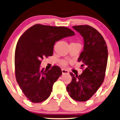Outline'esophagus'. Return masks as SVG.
I'll list each match as a JSON object with an SVG mask.
<instances>
[{"label":"esophagus","instance_id":"1","mask_svg":"<svg viewBox=\"0 0 120 120\" xmlns=\"http://www.w3.org/2000/svg\"><path fill=\"white\" fill-rule=\"evenodd\" d=\"M61 71H62V74H66V73H68V71L66 69H64V68H62L61 69Z\"/></svg>","mask_w":120,"mask_h":120}]
</instances>
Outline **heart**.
<instances>
[{"mask_svg":"<svg viewBox=\"0 0 120 120\" xmlns=\"http://www.w3.org/2000/svg\"><path fill=\"white\" fill-rule=\"evenodd\" d=\"M60 64L63 66H66L67 65V61L66 60H61L60 61Z\"/></svg>","mask_w":120,"mask_h":120,"instance_id":"b5f03b06","label":"heart"}]
</instances>
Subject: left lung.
I'll list each match as a JSON object with an SVG mask.
<instances>
[{
	"mask_svg": "<svg viewBox=\"0 0 120 120\" xmlns=\"http://www.w3.org/2000/svg\"><path fill=\"white\" fill-rule=\"evenodd\" d=\"M83 37L84 46L78 61L81 62V75L70 73L72 80L67 86L71 98L77 101L89 100L98 90L105 77L108 60L106 43L101 34L88 25L73 26Z\"/></svg>",
	"mask_w": 120,
	"mask_h": 120,
	"instance_id": "left-lung-1",
	"label": "left lung"
}]
</instances>
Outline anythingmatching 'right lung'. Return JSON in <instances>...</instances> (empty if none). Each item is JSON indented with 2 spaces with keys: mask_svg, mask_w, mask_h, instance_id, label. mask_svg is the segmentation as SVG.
<instances>
[{
  "mask_svg": "<svg viewBox=\"0 0 120 120\" xmlns=\"http://www.w3.org/2000/svg\"><path fill=\"white\" fill-rule=\"evenodd\" d=\"M74 34L66 27L36 24L19 39L15 54V75L24 94L32 103H41L47 99L53 84L62 74L57 66L49 70L40 69L41 60L53 55L56 41Z\"/></svg>",
  "mask_w": 120,
  "mask_h": 120,
  "instance_id": "right-lung-1",
  "label": "right lung"
}]
</instances>
